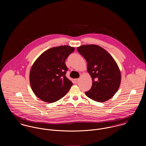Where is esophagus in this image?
<instances>
[{
	"label": "esophagus",
	"instance_id": "1",
	"mask_svg": "<svg viewBox=\"0 0 146 146\" xmlns=\"http://www.w3.org/2000/svg\"><path fill=\"white\" fill-rule=\"evenodd\" d=\"M79 79H75L74 80L75 83H78L79 82Z\"/></svg>",
	"mask_w": 146,
	"mask_h": 146
}]
</instances>
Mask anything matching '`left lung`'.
Wrapping results in <instances>:
<instances>
[{
	"instance_id": "obj_1",
	"label": "left lung",
	"mask_w": 146,
	"mask_h": 146,
	"mask_svg": "<svg viewBox=\"0 0 146 146\" xmlns=\"http://www.w3.org/2000/svg\"><path fill=\"white\" fill-rule=\"evenodd\" d=\"M87 62V71L92 79L90 89L85 92L89 98L104 102L112 98L121 83L120 69L112 57L97 45H83L77 48Z\"/></svg>"
}]
</instances>
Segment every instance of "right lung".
<instances>
[{
    "mask_svg": "<svg viewBox=\"0 0 146 146\" xmlns=\"http://www.w3.org/2000/svg\"><path fill=\"white\" fill-rule=\"evenodd\" d=\"M75 50L62 45L51 48L36 59L30 72V83L34 93L41 100L53 103L64 97L72 83L66 76L65 60Z\"/></svg>",
    "mask_w": 146,
    "mask_h": 146,
    "instance_id": "obj_1",
    "label": "right lung"
}]
</instances>
